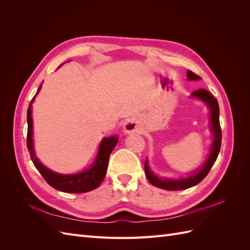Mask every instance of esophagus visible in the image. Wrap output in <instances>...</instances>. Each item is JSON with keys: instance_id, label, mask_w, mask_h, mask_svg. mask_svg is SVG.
I'll return each mask as SVG.
<instances>
[{"instance_id": "34e87169", "label": "esophagus", "mask_w": 250, "mask_h": 250, "mask_svg": "<svg viewBox=\"0 0 250 250\" xmlns=\"http://www.w3.org/2000/svg\"><path fill=\"white\" fill-rule=\"evenodd\" d=\"M141 130V125L137 120L133 118H127L124 122V132L135 133Z\"/></svg>"}]
</instances>
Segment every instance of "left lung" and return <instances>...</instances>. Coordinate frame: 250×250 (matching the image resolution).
Returning <instances> with one entry per match:
<instances>
[{"mask_svg":"<svg viewBox=\"0 0 250 250\" xmlns=\"http://www.w3.org/2000/svg\"><path fill=\"white\" fill-rule=\"evenodd\" d=\"M188 80H199L200 77L198 75L194 74L192 71H188ZM192 97L198 98L201 101L206 103L210 111V130L211 133L214 135L213 144H211V147L209 150V155L208 157L207 162L203 164L202 167L198 170H196L194 174H191L190 176L187 178H179V179H171V178H164V177H158L155 174L150 170L148 167V162L146 160L145 162V174L150 181L151 185H153L157 188H163V190L167 191H178V190H186L191 187H194L208 175V173L213 167L215 164L219 151H220L221 147V127H220V121H219V104L216 98L211 95L208 90L200 88L195 90L191 94Z\"/></svg>","mask_w":250,"mask_h":250,"instance_id":"obj_1","label":"left lung"}]
</instances>
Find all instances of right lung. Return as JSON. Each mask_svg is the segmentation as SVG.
<instances>
[{
  "label": "right lung",
  "mask_w": 250,
  "mask_h": 250,
  "mask_svg": "<svg viewBox=\"0 0 250 250\" xmlns=\"http://www.w3.org/2000/svg\"><path fill=\"white\" fill-rule=\"evenodd\" d=\"M42 85L40 86L39 90H37L33 99L29 104L28 111H27V122H28V131H27V147L30 153V157L33 162L35 168L39 170V172L42 174V176L44 178V180L52 187L56 188L58 191L65 192V193H85L92 190H95L99 187L104 179L105 175H106L107 166H108V160L109 155L113 148L116 147L118 143V135L109 138H104L101 141V144L99 146V151L96 160L93 164L92 167L89 169L76 173V174H59L56 172H53L50 169L46 168L40 162L39 158L35 155V151L33 147V121H32V103L35 99L36 95L39 94L41 90Z\"/></svg>",
  "instance_id": "obj_1"
}]
</instances>
